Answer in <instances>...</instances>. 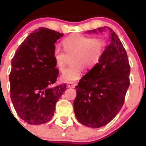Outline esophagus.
Masks as SVG:
<instances>
[{"label": "esophagus", "instance_id": "esophagus-1", "mask_svg": "<svg viewBox=\"0 0 146 146\" xmlns=\"http://www.w3.org/2000/svg\"><path fill=\"white\" fill-rule=\"evenodd\" d=\"M76 86V84H73V83H69L67 84V86L69 88H74Z\"/></svg>", "mask_w": 146, "mask_h": 146}]
</instances>
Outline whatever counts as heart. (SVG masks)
I'll use <instances>...</instances> for the list:
<instances>
[{"instance_id": "1", "label": "heart", "mask_w": 146, "mask_h": 146, "mask_svg": "<svg viewBox=\"0 0 146 146\" xmlns=\"http://www.w3.org/2000/svg\"><path fill=\"white\" fill-rule=\"evenodd\" d=\"M64 53L59 48H55L53 58L57 68L62 71L68 58L71 66L64 70L61 75L62 82L72 83L80 78L83 68L90 70L100 62L106 48V40L102 37H90L77 35L68 37L62 41Z\"/></svg>"}]
</instances>
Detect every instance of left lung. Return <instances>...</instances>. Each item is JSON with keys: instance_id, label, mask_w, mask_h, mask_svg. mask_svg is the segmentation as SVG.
<instances>
[{"instance_id": "1", "label": "left lung", "mask_w": 146, "mask_h": 146, "mask_svg": "<svg viewBox=\"0 0 146 146\" xmlns=\"http://www.w3.org/2000/svg\"><path fill=\"white\" fill-rule=\"evenodd\" d=\"M110 42L96 66L90 70L75 86L77 96L73 108L77 119L90 128L106 125L118 114L124 103L130 86V66L119 38L109 27ZM96 29L88 33H96Z\"/></svg>"}]
</instances>
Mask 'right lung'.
Listing matches in <instances>:
<instances>
[{
    "label": "right lung",
    "mask_w": 146,
    "mask_h": 146,
    "mask_svg": "<svg viewBox=\"0 0 146 146\" xmlns=\"http://www.w3.org/2000/svg\"><path fill=\"white\" fill-rule=\"evenodd\" d=\"M63 33L40 27L27 37L11 60L10 97L16 113L29 124L48 122L66 84L52 87L59 71L53 58L55 43Z\"/></svg>",
    "instance_id": "obj_1"
}]
</instances>
